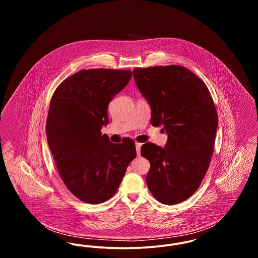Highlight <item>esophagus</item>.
<instances>
[{
	"label": "esophagus",
	"instance_id": "34e87169",
	"mask_svg": "<svg viewBox=\"0 0 258 258\" xmlns=\"http://www.w3.org/2000/svg\"><path fill=\"white\" fill-rule=\"evenodd\" d=\"M141 146H142V144H141V143H138V142H136V143H135L136 153H137V155H138V156L140 155V150H141Z\"/></svg>",
	"mask_w": 258,
	"mask_h": 258
}]
</instances>
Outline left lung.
<instances>
[{"label": "left lung", "instance_id": "obj_1", "mask_svg": "<svg viewBox=\"0 0 258 258\" xmlns=\"http://www.w3.org/2000/svg\"><path fill=\"white\" fill-rule=\"evenodd\" d=\"M135 83L151 105V123L168 135L162 148L143 144L150 161L148 187L163 204L191 197L205 177L214 152L218 113L205 83L181 66L136 68Z\"/></svg>", "mask_w": 258, "mask_h": 258}]
</instances>
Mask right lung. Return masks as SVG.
<instances>
[{
    "instance_id": "add662e5",
    "label": "right lung",
    "mask_w": 258,
    "mask_h": 258,
    "mask_svg": "<svg viewBox=\"0 0 258 258\" xmlns=\"http://www.w3.org/2000/svg\"><path fill=\"white\" fill-rule=\"evenodd\" d=\"M132 75L130 70H82L63 80L51 98L48 146L63 184L85 203L113 197L136 157L133 139L115 144L100 132L108 123L109 102Z\"/></svg>"
}]
</instances>
